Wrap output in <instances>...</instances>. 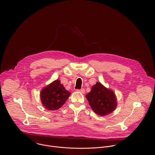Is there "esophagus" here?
<instances>
[{"label": "esophagus", "mask_w": 155, "mask_h": 155, "mask_svg": "<svg viewBox=\"0 0 155 155\" xmlns=\"http://www.w3.org/2000/svg\"><path fill=\"white\" fill-rule=\"evenodd\" d=\"M77 91H78V92H81V94H84L85 93V89L83 88L81 89H78V90H77Z\"/></svg>", "instance_id": "esophagus-1"}]
</instances>
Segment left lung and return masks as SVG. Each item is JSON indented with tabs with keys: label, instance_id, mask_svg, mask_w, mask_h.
Returning a JSON list of instances; mask_svg holds the SVG:
<instances>
[{
	"label": "left lung",
	"instance_id": "1",
	"mask_svg": "<svg viewBox=\"0 0 155 155\" xmlns=\"http://www.w3.org/2000/svg\"><path fill=\"white\" fill-rule=\"evenodd\" d=\"M85 97L92 109L101 116L110 114L117 106L116 96L114 92L104 87L100 82L94 85Z\"/></svg>",
	"mask_w": 155,
	"mask_h": 155
}]
</instances>
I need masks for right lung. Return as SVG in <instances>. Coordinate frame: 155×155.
<instances>
[{"label": "right lung", "instance_id": "1", "mask_svg": "<svg viewBox=\"0 0 155 155\" xmlns=\"http://www.w3.org/2000/svg\"><path fill=\"white\" fill-rule=\"evenodd\" d=\"M71 93L66 90L59 80L52 82L42 89L41 100L44 106L49 110L60 109L66 102Z\"/></svg>", "mask_w": 155, "mask_h": 155}]
</instances>
